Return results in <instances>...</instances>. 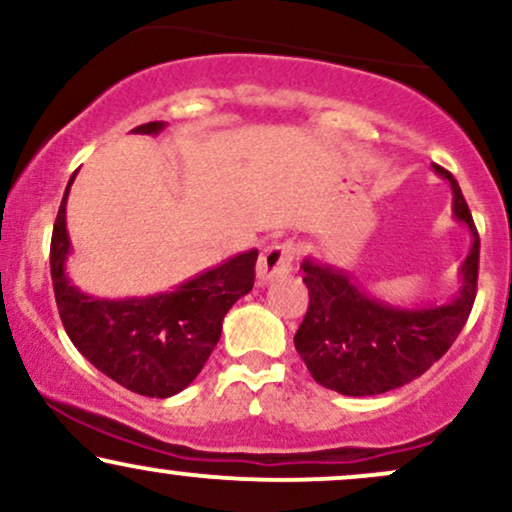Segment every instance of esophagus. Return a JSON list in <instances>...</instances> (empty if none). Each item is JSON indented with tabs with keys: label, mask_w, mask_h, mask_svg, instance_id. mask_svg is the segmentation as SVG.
Segmentation results:
<instances>
[{
	"label": "esophagus",
	"mask_w": 512,
	"mask_h": 512,
	"mask_svg": "<svg viewBox=\"0 0 512 512\" xmlns=\"http://www.w3.org/2000/svg\"><path fill=\"white\" fill-rule=\"evenodd\" d=\"M293 260H296V248H293L289 240L269 245L260 255V262H257V279H260V284H269L272 279L289 274Z\"/></svg>",
	"instance_id": "1"
}]
</instances>
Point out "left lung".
I'll list each match as a JSON object with an SVG mask.
<instances>
[{"label": "left lung", "mask_w": 512, "mask_h": 512, "mask_svg": "<svg viewBox=\"0 0 512 512\" xmlns=\"http://www.w3.org/2000/svg\"><path fill=\"white\" fill-rule=\"evenodd\" d=\"M452 190V216L472 236L460 267V291L443 305L404 308L373 298L346 269L305 257L310 305L293 344L315 383L349 397L383 395L419 378L450 349L477 298L479 233L460 185L433 166Z\"/></svg>", "instance_id": "obj_1"}]
</instances>
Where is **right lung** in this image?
Segmentation results:
<instances>
[{
    "mask_svg": "<svg viewBox=\"0 0 512 512\" xmlns=\"http://www.w3.org/2000/svg\"><path fill=\"white\" fill-rule=\"evenodd\" d=\"M166 122H146L134 134H158ZM64 190L50 245V272L62 325L81 356L117 385L166 399L185 390L221 337L223 317L255 284L257 250L240 252L182 281L173 291L144 298H98L67 276L72 255Z\"/></svg>",
    "mask_w": 512,
    "mask_h": 512,
    "instance_id": "1",
    "label": "right lung"
}]
</instances>
